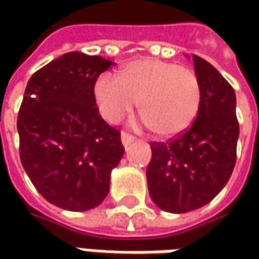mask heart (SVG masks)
I'll use <instances>...</instances> for the list:
<instances>
[{"instance_id": "obj_1", "label": "heart", "mask_w": 259, "mask_h": 259, "mask_svg": "<svg viewBox=\"0 0 259 259\" xmlns=\"http://www.w3.org/2000/svg\"><path fill=\"white\" fill-rule=\"evenodd\" d=\"M180 98H182V99H183L184 102H186V101H187V99H189V94H186V92H182V94H180Z\"/></svg>"}]
</instances>
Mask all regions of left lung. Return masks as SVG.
<instances>
[{
    "instance_id": "8db88e82",
    "label": "left lung",
    "mask_w": 259,
    "mask_h": 259,
    "mask_svg": "<svg viewBox=\"0 0 259 259\" xmlns=\"http://www.w3.org/2000/svg\"><path fill=\"white\" fill-rule=\"evenodd\" d=\"M114 62L70 52L30 77L18 112L20 158L47 202L73 212L98 207L119 164L121 133L99 115L94 88Z\"/></svg>"
}]
</instances>
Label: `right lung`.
<instances>
[{"label":"right lung","instance_id":"right-lung-1","mask_svg":"<svg viewBox=\"0 0 259 259\" xmlns=\"http://www.w3.org/2000/svg\"><path fill=\"white\" fill-rule=\"evenodd\" d=\"M200 102L192 126L170 143L151 147L147 167L150 196L170 213L209 203L228 183L236 158L239 125L234 89L213 66L193 56ZM155 102L148 104L153 111Z\"/></svg>","mask_w":259,"mask_h":259}]
</instances>
